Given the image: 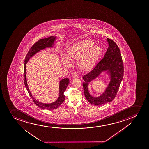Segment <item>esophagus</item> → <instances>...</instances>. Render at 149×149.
Here are the masks:
<instances>
[{"label": "esophagus", "instance_id": "esophagus-1", "mask_svg": "<svg viewBox=\"0 0 149 149\" xmlns=\"http://www.w3.org/2000/svg\"><path fill=\"white\" fill-rule=\"evenodd\" d=\"M72 77H73V78H77L79 77V74H78L77 72H74L72 74Z\"/></svg>", "mask_w": 149, "mask_h": 149}]
</instances>
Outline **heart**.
Wrapping results in <instances>:
<instances>
[{
	"mask_svg": "<svg viewBox=\"0 0 149 149\" xmlns=\"http://www.w3.org/2000/svg\"><path fill=\"white\" fill-rule=\"evenodd\" d=\"M101 53L100 47L89 40L78 41L68 47L66 51L67 58L63 56L61 62L66 67L70 65L69 60L77 59V65L84 71L93 69L99 59Z\"/></svg>",
	"mask_w": 149,
	"mask_h": 149,
	"instance_id": "1",
	"label": "heart"
}]
</instances>
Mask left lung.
I'll return each instance as SVG.
<instances>
[{
	"instance_id": "left-lung-1",
	"label": "left lung",
	"mask_w": 149,
	"mask_h": 149,
	"mask_svg": "<svg viewBox=\"0 0 149 149\" xmlns=\"http://www.w3.org/2000/svg\"><path fill=\"white\" fill-rule=\"evenodd\" d=\"M107 40L109 47L103 58L93 70L82 77L85 97L89 102L94 105L104 104L114 99L124 75V66L120 49L112 40L107 38ZM103 71H106L109 75L110 83L100 96L93 97L89 93L88 85Z\"/></svg>"
}]
</instances>
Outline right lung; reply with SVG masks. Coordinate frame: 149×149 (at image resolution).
I'll use <instances>...</instances> for the list:
<instances>
[{
    "instance_id": "add662e5",
    "label": "right lung",
    "mask_w": 149,
    "mask_h": 149,
    "mask_svg": "<svg viewBox=\"0 0 149 149\" xmlns=\"http://www.w3.org/2000/svg\"><path fill=\"white\" fill-rule=\"evenodd\" d=\"M56 37H54V36H51L48 38L39 40L38 42L35 43L33 45L32 47L30 48V49L29 50L27 54L26 55L25 61H24V82L25 87L35 104L40 108L44 109H55L58 107L60 106V105L62 104L65 98L63 93L70 83L69 79L68 78H65V79H62V80L60 81V84H59V95L58 99H56L55 102L51 103H44L41 102L34 98L31 94V92L29 91L27 82V79H26V64L30 58H32L35 54L40 51L41 50H44L47 48H52L55 45V41L56 39Z\"/></svg>"
}]
</instances>
